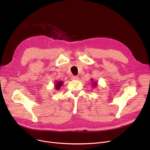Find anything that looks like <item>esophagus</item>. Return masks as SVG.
I'll list each match as a JSON object with an SVG mask.
<instances>
[{"label":"esophagus","mask_w":150,"mask_h":150,"mask_svg":"<svg viewBox=\"0 0 150 150\" xmlns=\"http://www.w3.org/2000/svg\"><path fill=\"white\" fill-rule=\"evenodd\" d=\"M72 79L73 80H78V76H76V75L72 76Z\"/></svg>","instance_id":"1"}]
</instances>
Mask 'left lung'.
Instances as JSON below:
<instances>
[{"label": "left lung", "mask_w": 150, "mask_h": 150, "mask_svg": "<svg viewBox=\"0 0 150 150\" xmlns=\"http://www.w3.org/2000/svg\"><path fill=\"white\" fill-rule=\"evenodd\" d=\"M94 84H95V86H96V83H94V84H93V85H94Z\"/></svg>", "instance_id": "left-lung-1"}]
</instances>
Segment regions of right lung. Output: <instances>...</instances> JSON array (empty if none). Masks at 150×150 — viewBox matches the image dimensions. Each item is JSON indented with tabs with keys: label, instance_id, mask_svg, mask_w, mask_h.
<instances>
[{
	"label": "right lung",
	"instance_id": "1",
	"mask_svg": "<svg viewBox=\"0 0 150 150\" xmlns=\"http://www.w3.org/2000/svg\"><path fill=\"white\" fill-rule=\"evenodd\" d=\"M62 83H63V81H57L56 83V85H55V88H56V89H57V90L59 89Z\"/></svg>",
	"mask_w": 150,
	"mask_h": 150
}]
</instances>
